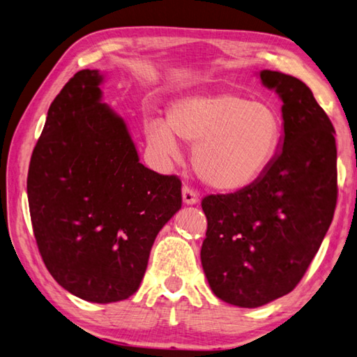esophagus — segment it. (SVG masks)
I'll return each instance as SVG.
<instances>
[{"instance_id": "1", "label": "esophagus", "mask_w": 357, "mask_h": 357, "mask_svg": "<svg viewBox=\"0 0 357 357\" xmlns=\"http://www.w3.org/2000/svg\"><path fill=\"white\" fill-rule=\"evenodd\" d=\"M183 201L185 204H197L199 201V195L195 189H192L190 185L183 187Z\"/></svg>"}]
</instances>
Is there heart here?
<instances>
[{"instance_id":"heart-1","label":"heart","mask_w":357,"mask_h":357,"mask_svg":"<svg viewBox=\"0 0 357 357\" xmlns=\"http://www.w3.org/2000/svg\"><path fill=\"white\" fill-rule=\"evenodd\" d=\"M146 140L173 156L174 135L193 144V167L213 189L234 192L262 176L282 140L281 116L273 106L236 92L187 95L167 109V123L148 120Z\"/></svg>"}]
</instances>
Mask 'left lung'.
Here are the masks:
<instances>
[{
    "mask_svg": "<svg viewBox=\"0 0 357 357\" xmlns=\"http://www.w3.org/2000/svg\"><path fill=\"white\" fill-rule=\"evenodd\" d=\"M282 100L284 139L261 178L201 201L207 282L220 300L259 307L294 290L333 222L337 204L334 126L303 81L261 71Z\"/></svg>",
    "mask_w": 357,
    "mask_h": 357,
    "instance_id": "1",
    "label": "left lung"
}]
</instances>
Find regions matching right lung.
<instances>
[{
    "instance_id": "right-lung-1",
    "label": "right lung",
    "mask_w": 357,
    "mask_h": 357,
    "mask_svg": "<svg viewBox=\"0 0 357 357\" xmlns=\"http://www.w3.org/2000/svg\"><path fill=\"white\" fill-rule=\"evenodd\" d=\"M98 70H81L51 102L32 151L28 201L51 276L92 303L139 289L158 232L181 209V179L139 162L125 121L101 102Z\"/></svg>"
}]
</instances>
